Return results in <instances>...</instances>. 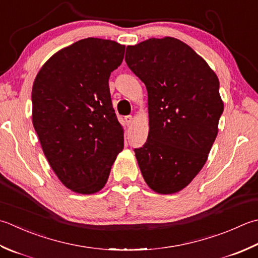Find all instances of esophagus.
Returning <instances> with one entry per match:
<instances>
[{
  "instance_id": "obj_1",
  "label": "esophagus",
  "mask_w": 258,
  "mask_h": 258,
  "mask_svg": "<svg viewBox=\"0 0 258 258\" xmlns=\"http://www.w3.org/2000/svg\"><path fill=\"white\" fill-rule=\"evenodd\" d=\"M125 120H126V123H127L128 125L132 124V123H133V116H132V115L125 116Z\"/></svg>"
}]
</instances>
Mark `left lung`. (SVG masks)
<instances>
[{
	"instance_id": "left-lung-1",
	"label": "left lung",
	"mask_w": 258,
	"mask_h": 258,
	"mask_svg": "<svg viewBox=\"0 0 258 258\" xmlns=\"http://www.w3.org/2000/svg\"><path fill=\"white\" fill-rule=\"evenodd\" d=\"M125 61L148 90V140L134 150L140 170L155 192L175 194L200 172L218 134V77L192 48L171 37L128 45Z\"/></svg>"
}]
</instances>
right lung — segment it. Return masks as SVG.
<instances>
[{"label": "right lung", "mask_w": 258, "mask_h": 258, "mask_svg": "<svg viewBox=\"0 0 258 258\" xmlns=\"http://www.w3.org/2000/svg\"><path fill=\"white\" fill-rule=\"evenodd\" d=\"M124 52L112 40H79L54 53L34 79V130L55 175L77 194L103 189L124 148L108 85Z\"/></svg>", "instance_id": "right-lung-1"}]
</instances>
